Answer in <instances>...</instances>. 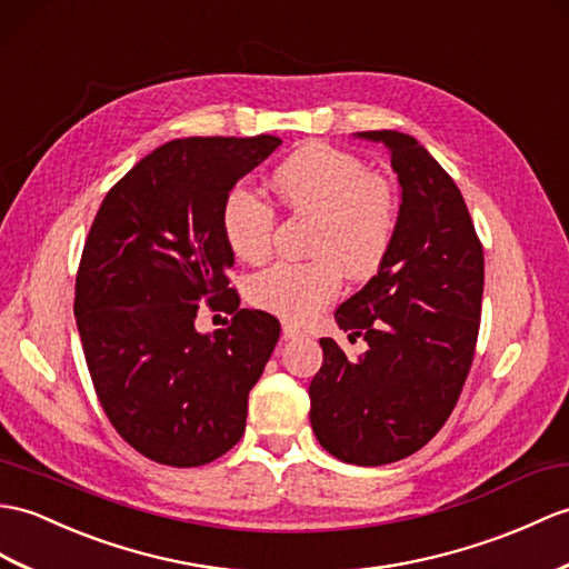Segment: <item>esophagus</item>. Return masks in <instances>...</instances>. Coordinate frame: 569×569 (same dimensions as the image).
Segmentation results:
<instances>
[{"mask_svg":"<svg viewBox=\"0 0 569 569\" xmlns=\"http://www.w3.org/2000/svg\"><path fill=\"white\" fill-rule=\"evenodd\" d=\"M300 337H306V332H302V329L298 327V325H293V322H286L283 325V339L288 341V339H300Z\"/></svg>","mask_w":569,"mask_h":569,"instance_id":"obj_1","label":"esophagus"}]
</instances>
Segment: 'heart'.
<instances>
[{"instance_id": "b5f03b06", "label": "heart", "mask_w": 569, "mask_h": 569, "mask_svg": "<svg viewBox=\"0 0 569 569\" xmlns=\"http://www.w3.org/2000/svg\"><path fill=\"white\" fill-rule=\"evenodd\" d=\"M273 187L288 208L315 216L308 263L279 261L252 276L247 296L252 306L290 322H308L341 290V269L351 279H368L386 261L398 206L386 179L371 174L359 157L332 144L300 148L276 169ZM222 234L244 261L271 252L276 213L254 191L234 187L222 201Z\"/></svg>"}]
</instances>
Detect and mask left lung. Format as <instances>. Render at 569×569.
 <instances>
[{"mask_svg":"<svg viewBox=\"0 0 569 569\" xmlns=\"http://www.w3.org/2000/svg\"><path fill=\"white\" fill-rule=\"evenodd\" d=\"M400 181V213L386 261L335 320L368 351L351 361L320 339L310 382L317 441L353 466H386L429 443L451 417L480 329L485 257L456 181L425 144L398 130H366Z\"/></svg>","mask_w":569,"mask_h":569,"instance_id":"obj_1","label":"left lung"}]
</instances>
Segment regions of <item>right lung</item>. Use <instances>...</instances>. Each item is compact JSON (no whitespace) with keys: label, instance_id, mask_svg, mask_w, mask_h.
Returning a JSON list of instances; mask_svg holds the SVG:
<instances>
[{"label":"right lung","instance_id":"obj_1","mask_svg":"<svg viewBox=\"0 0 569 569\" xmlns=\"http://www.w3.org/2000/svg\"><path fill=\"white\" fill-rule=\"evenodd\" d=\"M281 138H181L106 193L79 261L74 317L91 382L116 431L144 458L196 468L242 439L249 390L281 325L228 288L224 196ZM203 299L232 313L201 336Z\"/></svg>","mask_w":569,"mask_h":569}]
</instances>
